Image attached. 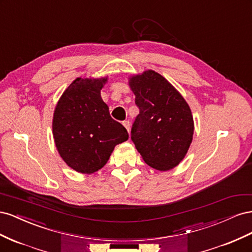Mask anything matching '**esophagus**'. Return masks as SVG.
<instances>
[{"instance_id": "1", "label": "esophagus", "mask_w": 252, "mask_h": 252, "mask_svg": "<svg viewBox=\"0 0 252 252\" xmlns=\"http://www.w3.org/2000/svg\"><path fill=\"white\" fill-rule=\"evenodd\" d=\"M123 125L127 129V131L130 132V122H129V121H124L123 122Z\"/></svg>"}]
</instances>
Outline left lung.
<instances>
[{
  "instance_id": "1",
  "label": "left lung",
  "mask_w": 252,
  "mask_h": 252,
  "mask_svg": "<svg viewBox=\"0 0 252 252\" xmlns=\"http://www.w3.org/2000/svg\"><path fill=\"white\" fill-rule=\"evenodd\" d=\"M140 113L131 127V140L143 159L161 171L178 166L193 135V118L179 91L154 70L129 80Z\"/></svg>"
}]
</instances>
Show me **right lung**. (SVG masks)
Segmentation results:
<instances>
[{"label":"right lung","mask_w":252,"mask_h":252,"mask_svg":"<svg viewBox=\"0 0 252 252\" xmlns=\"http://www.w3.org/2000/svg\"><path fill=\"white\" fill-rule=\"evenodd\" d=\"M107 79L74 80L59 100L53 114L56 146L75 171L93 173L107 163L118 144L128 140L126 128L114 121L101 97Z\"/></svg>","instance_id":"right-lung-1"}]
</instances>
